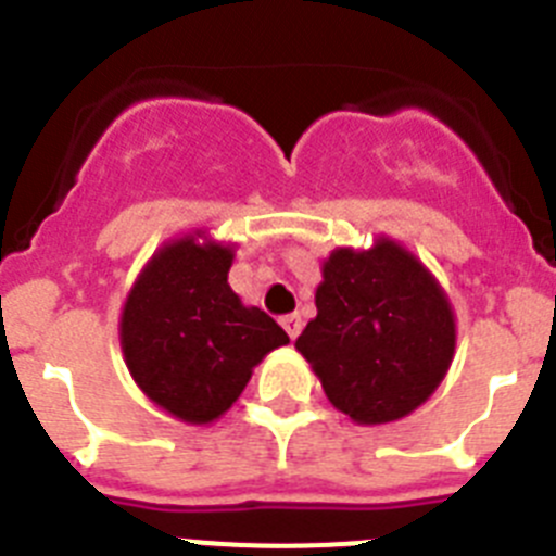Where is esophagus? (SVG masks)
I'll list each match as a JSON object with an SVG mask.
<instances>
[{
	"mask_svg": "<svg viewBox=\"0 0 556 556\" xmlns=\"http://www.w3.org/2000/svg\"><path fill=\"white\" fill-rule=\"evenodd\" d=\"M281 326H283V331L289 333V339H294V337H298V333H301V328H303L301 314H283Z\"/></svg>",
	"mask_w": 556,
	"mask_h": 556,
	"instance_id": "esophagus-1",
	"label": "esophagus"
}]
</instances>
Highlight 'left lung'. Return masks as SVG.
Instances as JSON below:
<instances>
[{"instance_id":"left-lung-1","label":"left lung","mask_w":556,"mask_h":556,"mask_svg":"<svg viewBox=\"0 0 556 556\" xmlns=\"http://www.w3.org/2000/svg\"><path fill=\"white\" fill-rule=\"evenodd\" d=\"M454 314L443 289L395 242L333 250L317 289V317L294 348L328 401L356 424H390L440 387L454 356Z\"/></svg>"}]
</instances>
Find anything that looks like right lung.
Here are the masks:
<instances>
[{
    "label": "right lung",
    "mask_w": 556,
    "mask_h": 556,
    "mask_svg": "<svg viewBox=\"0 0 556 556\" xmlns=\"http://www.w3.org/2000/svg\"><path fill=\"white\" fill-rule=\"evenodd\" d=\"M233 250L184 239L161 250L122 314V351L136 384L186 424H211L248 387L253 367L289 337L228 287Z\"/></svg>",
    "instance_id": "right-lung-1"
}]
</instances>
